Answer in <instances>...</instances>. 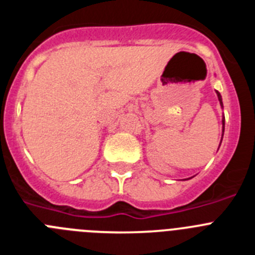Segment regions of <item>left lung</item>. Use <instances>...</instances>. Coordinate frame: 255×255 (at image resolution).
Returning <instances> with one entry per match:
<instances>
[{
	"label": "left lung",
	"mask_w": 255,
	"mask_h": 255,
	"mask_svg": "<svg viewBox=\"0 0 255 255\" xmlns=\"http://www.w3.org/2000/svg\"><path fill=\"white\" fill-rule=\"evenodd\" d=\"M216 93H217V97H218V101H220L221 107L224 108V103H222V97H221V94L218 93L217 91H216ZM224 132H225V116L222 117V138H224ZM221 141H222V139H221ZM220 145H221V143H220Z\"/></svg>",
	"instance_id": "8db88e82"
}]
</instances>
